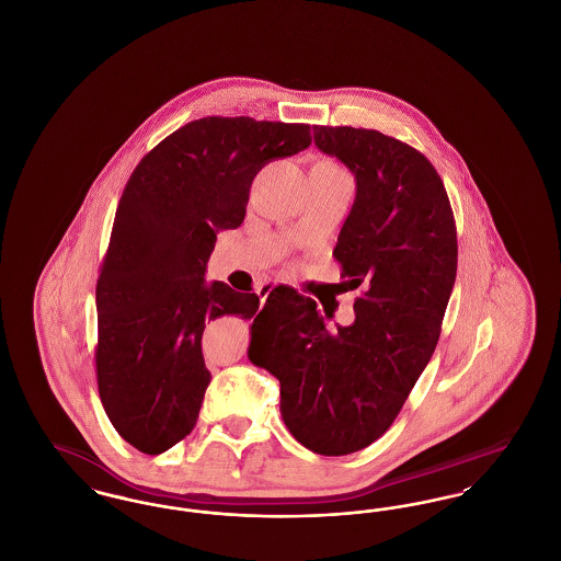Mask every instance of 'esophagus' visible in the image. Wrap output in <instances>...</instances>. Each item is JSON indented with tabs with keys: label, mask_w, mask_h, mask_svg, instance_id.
<instances>
[{
	"label": "esophagus",
	"mask_w": 561,
	"mask_h": 561,
	"mask_svg": "<svg viewBox=\"0 0 561 561\" xmlns=\"http://www.w3.org/2000/svg\"><path fill=\"white\" fill-rule=\"evenodd\" d=\"M273 288H275V284H263V286L256 288V294H259V298H261V307L265 305V300H267L268 294L273 293Z\"/></svg>",
	"instance_id": "1"
}]
</instances>
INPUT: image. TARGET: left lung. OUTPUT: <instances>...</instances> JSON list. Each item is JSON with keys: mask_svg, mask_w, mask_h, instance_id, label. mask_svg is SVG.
<instances>
[{"mask_svg": "<svg viewBox=\"0 0 561 561\" xmlns=\"http://www.w3.org/2000/svg\"><path fill=\"white\" fill-rule=\"evenodd\" d=\"M313 138L355 176L334 259L366 293L353 302L355 321L330 330L313 298L273 288L252 323L248 357L279 380L282 419L296 442L345 456L393 425L425 370L458 243L446 187L421 151L351 126H313Z\"/></svg>", "mask_w": 561, "mask_h": 561, "instance_id": "obj_1", "label": "left lung"}]
</instances>
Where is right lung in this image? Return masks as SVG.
Listing matches in <instances>:
<instances>
[{
	"mask_svg": "<svg viewBox=\"0 0 561 561\" xmlns=\"http://www.w3.org/2000/svg\"><path fill=\"white\" fill-rule=\"evenodd\" d=\"M309 145V124L213 115L165 136L134 168L96 282L94 357L108 421L136 450L165 453L195 427L213 378L206 323L250 320L261 302L204 279L216 233L243 222L261 168Z\"/></svg>",
	"mask_w": 561,
	"mask_h": 561,
	"instance_id": "obj_1",
	"label": "right lung"
}]
</instances>
